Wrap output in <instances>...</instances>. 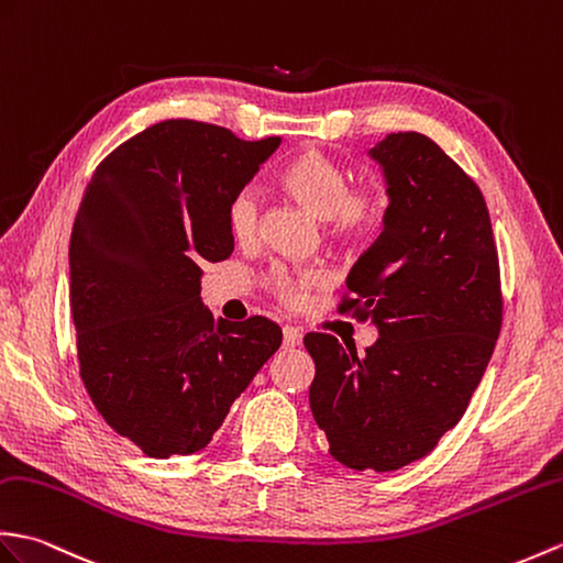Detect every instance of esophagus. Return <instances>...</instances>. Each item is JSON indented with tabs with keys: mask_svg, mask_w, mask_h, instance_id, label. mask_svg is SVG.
I'll return each mask as SVG.
<instances>
[{
	"mask_svg": "<svg viewBox=\"0 0 563 563\" xmlns=\"http://www.w3.org/2000/svg\"><path fill=\"white\" fill-rule=\"evenodd\" d=\"M299 343H302V333H299V329H295V325H285V329H283V345L285 347H297Z\"/></svg>",
	"mask_w": 563,
	"mask_h": 563,
	"instance_id": "esophagus-1",
	"label": "esophagus"
}]
</instances>
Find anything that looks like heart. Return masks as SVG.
<instances>
[{
    "label": "heart",
    "mask_w": 563,
    "mask_h": 563,
    "mask_svg": "<svg viewBox=\"0 0 563 563\" xmlns=\"http://www.w3.org/2000/svg\"><path fill=\"white\" fill-rule=\"evenodd\" d=\"M283 194L311 216L323 220V232L333 244L360 246L382 228L388 211V189L382 179L347 181L345 167L319 148H302L287 161L276 177ZM261 203L254 189H240L228 201V230L238 242L254 240ZM268 290L287 307H302L311 292L329 285L323 268H273Z\"/></svg>",
    "instance_id": "1"
}]
</instances>
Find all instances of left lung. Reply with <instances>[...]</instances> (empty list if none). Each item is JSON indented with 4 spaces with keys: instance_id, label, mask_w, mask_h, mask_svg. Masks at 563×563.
<instances>
[{
    "instance_id": "1",
    "label": "left lung",
    "mask_w": 563,
    "mask_h": 563,
    "mask_svg": "<svg viewBox=\"0 0 563 563\" xmlns=\"http://www.w3.org/2000/svg\"><path fill=\"white\" fill-rule=\"evenodd\" d=\"M369 155L390 203L338 309L372 321L378 341L362 357L329 333H307L305 347L317 364L311 415L333 459L390 473L461 422L499 338L504 297L485 196L463 167L417 132L390 134Z\"/></svg>"
}]
</instances>
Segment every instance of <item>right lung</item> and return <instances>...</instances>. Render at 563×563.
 <instances>
[{"label": "right lung", "instance_id": "add662e5", "mask_svg": "<svg viewBox=\"0 0 563 563\" xmlns=\"http://www.w3.org/2000/svg\"><path fill=\"white\" fill-rule=\"evenodd\" d=\"M278 146L165 120L117 146L84 191L69 246L78 374L151 459L201 451L283 343L278 323H216L201 305V266L234 250L228 201Z\"/></svg>", "mask_w": 563, "mask_h": 563}]
</instances>
